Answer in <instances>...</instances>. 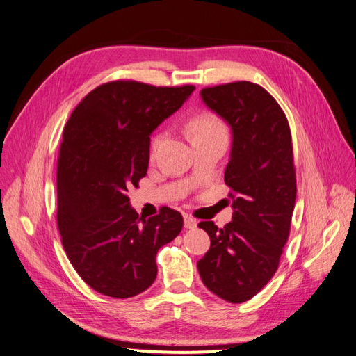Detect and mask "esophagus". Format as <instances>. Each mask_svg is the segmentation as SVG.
I'll return each mask as SVG.
<instances>
[{
  "label": "esophagus",
  "mask_w": 356,
  "mask_h": 356,
  "mask_svg": "<svg viewBox=\"0 0 356 356\" xmlns=\"http://www.w3.org/2000/svg\"><path fill=\"white\" fill-rule=\"evenodd\" d=\"M183 225H185L186 229H193V227H197V220H195L191 216H185L183 217Z\"/></svg>",
  "instance_id": "34e87169"
}]
</instances>
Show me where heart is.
<instances>
[{"mask_svg": "<svg viewBox=\"0 0 356 356\" xmlns=\"http://www.w3.org/2000/svg\"><path fill=\"white\" fill-rule=\"evenodd\" d=\"M189 133L193 139V137L205 136V134H216V133L226 134V130H225L223 122L216 115H213V113H201V115L195 117L189 122ZM161 142H163V133H156L151 140V154H155L158 151Z\"/></svg>", "mask_w": 356, "mask_h": 356, "instance_id": "obj_1", "label": "heart"}]
</instances>
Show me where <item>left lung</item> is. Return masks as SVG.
I'll return each instance as SVG.
<instances>
[{
  "label": "left lung",
  "mask_w": 356,
  "mask_h": 356,
  "mask_svg": "<svg viewBox=\"0 0 356 356\" xmlns=\"http://www.w3.org/2000/svg\"><path fill=\"white\" fill-rule=\"evenodd\" d=\"M201 97L232 129L225 183L234 214L223 227L198 223L211 239L198 270L211 293L243 303L270 281L290 235L297 193L291 131L278 102L259 84L205 87Z\"/></svg>",
  "instance_id": "8db88e82"
}]
</instances>
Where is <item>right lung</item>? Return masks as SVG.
<instances>
[{"label": "right lung", "instance_id": "obj_1", "mask_svg": "<svg viewBox=\"0 0 356 356\" xmlns=\"http://www.w3.org/2000/svg\"><path fill=\"white\" fill-rule=\"evenodd\" d=\"M193 86L117 79L91 90L67 120L57 156V226L71 265L100 294L129 299L156 278V253L181 231L179 211L142 219L130 207L149 164L151 133Z\"/></svg>", "mask_w": 356, "mask_h": 356}]
</instances>
